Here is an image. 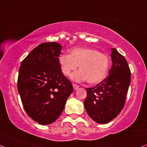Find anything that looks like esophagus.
Listing matches in <instances>:
<instances>
[{
	"instance_id": "1",
	"label": "esophagus",
	"mask_w": 147,
	"mask_h": 147,
	"mask_svg": "<svg viewBox=\"0 0 147 147\" xmlns=\"http://www.w3.org/2000/svg\"><path fill=\"white\" fill-rule=\"evenodd\" d=\"M73 88L74 90H77L78 88H79V86L76 84H73Z\"/></svg>"
}]
</instances>
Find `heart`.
I'll return each mask as SVG.
<instances>
[{
    "label": "heart",
    "mask_w": 147,
    "mask_h": 147,
    "mask_svg": "<svg viewBox=\"0 0 147 147\" xmlns=\"http://www.w3.org/2000/svg\"><path fill=\"white\" fill-rule=\"evenodd\" d=\"M59 63L64 75L69 76L79 66V71L71 75L76 82L87 80L90 84L100 83L106 78L110 68L108 56L93 49L76 48L70 55H61Z\"/></svg>",
    "instance_id": "b5f03b06"
}]
</instances>
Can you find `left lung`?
Segmentation results:
<instances>
[{"label": "left lung", "instance_id": "left-lung-1", "mask_svg": "<svg viewBox=\"0 0 147 147\" xmlns=\"http://www.w3.org/2000/svg\"><path fill=\"white\" fill-rule=\"evenodd\" d=\"M113 65L109 75L92 88H86L84 106L96 123H108L123 109L131 82V71L127 60L117 49H111Z\"/></svg>", "mask_w": 147, "mask_h": 147}]
</instances>
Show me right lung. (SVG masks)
<instances>
[{"mask_svg": "<svg viewBox=\"0 0 147 147\" xmlns=\"http://www.w3.org/2000/svg\"><path fill=\"white\" fill-rule=\"evenodd\" d=\"M62 46L39 45L22 61L18 73V93L27 115L40 125H49L61 115L72 92V83L59 63Z\"/></svg>", "mask_w": 147, "mask_h": 147, "instance_id": "obj_1", "label": "right lung"}]
</instances>
